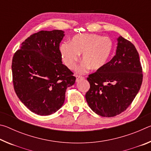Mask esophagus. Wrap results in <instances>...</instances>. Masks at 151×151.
<instances>
[{
  "label": "esophagus",
  "instance_id": "esophagus-1",
  "mask_svg": "<svg viewBox=\"0 0 151 151\" xmlns=\"http://www.w3.org/2000/svg\"><path fill=\"white\" fill-rule=\"evenodd\" d=\"M76 82H78L79 80H81V79L85 78V77H84V76H80V75H76Z\"/></svg>",
  "mask_w": 151,
  "mask_h": 151
}]
</instances>
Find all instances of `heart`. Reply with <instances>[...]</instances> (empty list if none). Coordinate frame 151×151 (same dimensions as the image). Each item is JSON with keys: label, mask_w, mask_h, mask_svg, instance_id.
<instances>
[{"label": "heart", "mask_w": 151, "mask_h": 151, "mask_svg": "<svg viewBox=\"0 0 151 151\" xmlns=\"http://www.w3.org/2000/svg\"><path fill=\"white\" fill-rule=\"evenodd\" d=\"M112 48V42L109 38L82 33L74 36L70 43L63 42L60 51L63 63L71 70L76 68L82 54L84 61L78 71L85 73L91 67L93 70L103 67L109 59Z\"/></svg>", "instance_id": "obj_1"}]
</instances>
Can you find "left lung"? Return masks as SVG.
<instances>
[{
  "label": "left lung",
  "instance_id": "obj_1",
  "mask_svg": "<svg viewBox=\"0 0 151 151\" xmlns=\"http://www.w3.org/2000/svg\"><path fill=\"white\" fill-rule=\"evenodd\" d=\"M116 55L88 75L86 93L88 106L96 114L112 117L124 112L133 101L142 82L139 55L134 45L120 36Z\"/></svg>",
  "mask_w": 151,
  "mask_h": 151
}]
</instances>
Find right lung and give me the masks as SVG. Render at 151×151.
Wrapping results in <instances>:
<instances>
[{
	"label": "right lung",
	"mask_w": 151,
	"mask_h": 151,
	"mask_svg": "<svg viewBox=\"0 0 151 151\" xmlns=\"http://www.w3.org/2000/svg\"><path fill=\"white\" fill-rule=\"evenodd\" d=\"M61 30H41L30 35L12 58L14 89L30 111L50 115L62 107L66 88L76 78L62 63Z\"/></svg>",
	"instance_id": "right-lung-1"
}]
</instances>
